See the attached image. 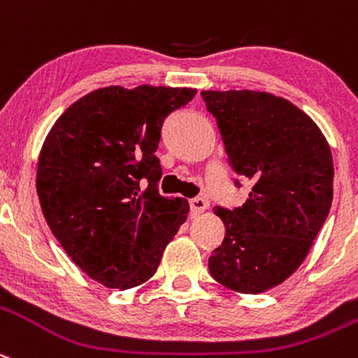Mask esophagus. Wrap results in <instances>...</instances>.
<instances>
[{
    "label": "esophagus",
    "mask_w": 358,
    "mask_h": 358,
    "mask_svg": "<svg viewBox=\"0 0 358 358\" xmlns=\"http://www.w3.org/2000/svg\"><path fill=\"white\" fill-rule=\"evenodd\" d=\"M189 206H190V212H192V215H196V213H201L208 208V201L203 198H192L189 201Z\"/></svg>",
    "instance_id": "esophagus-1"
}]
</instances>
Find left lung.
<instances>
[{"label": "left lung", "mask_w": 358, "mask_h": 358, "mask_svg": "<svg viewBox=\"0 0 358 358\" xmlns=\"http://www.w3.org/2000/svg\"><path fill=\"white\" fill-rule=\"evenodd\" d=\"M201 96L217 120L229 168L252 185L242 206L213 210L226 233L208 258L210 275L256 295L299 268L329 217L332 153L316 123L280 96L250 90Z\"/></svg>", "instance_id": "8db88e82"}]
</instances>
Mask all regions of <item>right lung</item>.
Here are the masks:
<instances>
[{
  "instance_id": "right-lung-1",
  "label": "right lung",
  "mask_w": 358,
  "mask_h": 358,
  "mask_svg": "<svg viewBox=\"0 0 358 358\" xmlns=\"http://www.w3.org/2000/svg\"><path fill=\"white\" fill-rule=\"evenodd\" d=\"M194 96L192 88H100L72 103L43 143L36 171L43 217L100 285L129 289L148 280L187 219V199L160 196L155 152L166 118Z\"/></svg>"
}]
</instances>
